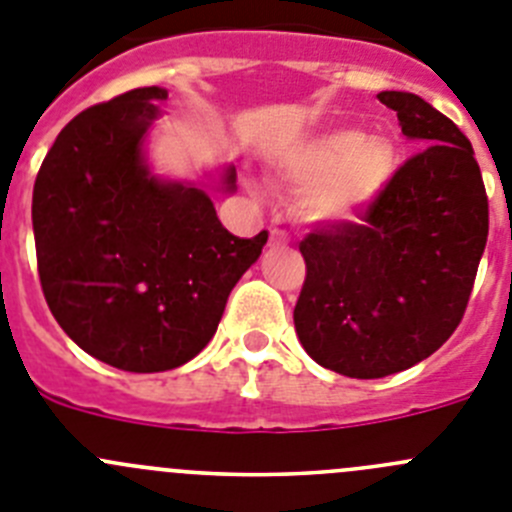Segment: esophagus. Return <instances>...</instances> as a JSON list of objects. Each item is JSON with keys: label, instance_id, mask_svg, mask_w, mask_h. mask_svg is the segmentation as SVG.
Returning a JSON list of instances; mask_svg holds the SVG:
<instances>
[{"label": "esophagus", "instance_id": "obj_1", "mask_svg": "<svg viewBox=\"0 0 512 512\" xmlns=\"http://www.w3.org/2000/svg\"><path fill=\"white\" fill-rule=\"evenodd\" d=\"M271 243H274V246H287V243H289L287 233H284V231H271Z\"/></svg>", "mask_w": 512, "mask_h": 512}]
</instances>
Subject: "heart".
<instances>
[{"label":"heart","mask_w":512,"mask_h":512,"mask_svg":"<svg viewBox=\"0 0 512 512\" xmlns=\"http://www.w3.org/2000/svg\"><path fill=\"white\" fill-rule=\"evenodd\" d=\"M398 170V147L360 129H330L309 139L284 177L309 190L304 213L322 225H350L381 198Z\"/></svg>","instance_id":"1"}]
</instances>
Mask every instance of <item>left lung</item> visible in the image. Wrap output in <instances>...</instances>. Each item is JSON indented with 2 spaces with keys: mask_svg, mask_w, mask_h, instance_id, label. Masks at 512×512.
<instances>
[{
  "mask_svg": "<svg viewBox=\"0 0 512 512\" xmlns=\"http://www.w3.org/2000/svg\"><path fill=\"white\" fill-rule=\"evenodd\" d=\"M403 137L424 146L363 223L302 243L307 279L294 327L314 363L383 378L437 353L462 320L487 243V195L470 139L431 103L381 91Z\"/></svg>",
  "mask_w": 512,
  "mask_h": 512,
  "instance_id": "obj_1",
  "label": "left lung"
}]
</instances>
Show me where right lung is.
Returning <instances> with one entry per match:
<instances>
[{
  "label": "right lung",
  "mask_w": 512,
  "mask_h": 512,
  "mask_svg": "<svg viewBox=\"0 0 512 512\" xmlns=\"http://www.w3.org/2000/svg\"><path fill=\"white\" fill-rule=\"evenodd\" d=\"M164 98L137 88L75 116L32 190L50 312L78 348L129 373L195 358L269 238L233 236L215 215L208 190L236 192L233 164L203 180L154 172L147 144Z\"/></svg>",
  "instance_id": "add662e5"
}]
</instances>
